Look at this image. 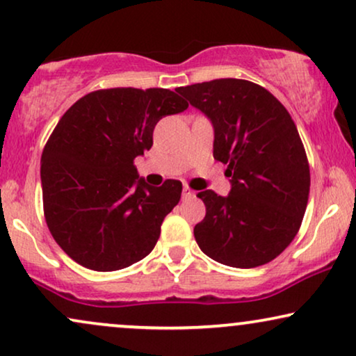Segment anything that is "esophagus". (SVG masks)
<instances>
[{
	"mask_svg": "<svg viewBox=\"0 0 356 356\" xmlns=\"http://www.w3.org/2000/svg\"><path fill=\"white\" fill-rule=\"evenodd\" d=\"M193 196V190L190 186H183V198H190Z\"/></svg>",
	"mask_w": 356,
	"mask_h": 356,
	"instance_id": "obj_1",
	"label": "esophagus"
}]
</instances>
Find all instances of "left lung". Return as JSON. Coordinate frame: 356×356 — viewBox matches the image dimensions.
<instances>
[{
  "mask_svg": "<svg viewBox=\"0 0 356 356\" xmlns=\"http://www.w3.org/2000/svg\"><path fill=\"white\" fill-rule=\"evenodd\" d=\"M177 92L211 118L214 160L227 165L231 193H198L206 216L195 239L206 256L251 269L275 259L300 229L310 168L291 113L244 79H214Z\"/></svg>",
  "mask_w": 356,
  "mask_h": 356,
  "instance_id": "obj_1",
  "label": "left lung"
}]
</instances>
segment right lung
<instances>
[{"mask_svg":"<svg viewBox=\"0 0 356 356\" xmlns=\"http://www.w3.org/2000/svg\"><path fill=\"white\" fill-rule=\"evenodd\" d=\"M186 108L170 89L115 87L90 92L60 117L41 156L42 206L72 261L111 272L152 252L183 186L178 179L148 186L134 160L152 148L161 117Z\"/></svg>","mask_w":356,"mask_h":356,"instance_id":"right-lung-1","label":"right lung"}]
</instances>
